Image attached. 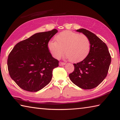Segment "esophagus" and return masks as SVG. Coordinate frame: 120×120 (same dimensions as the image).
<instances>
[{
	"label": "esophagus",
	"mask_w": 120,
	"mask_h": 120,
	"mask_svg": "<svg viewBox=\"0 0 120 120\" xmlns=\"http://www.w3.org/2000/svg\"><path fill=\"white\" fill-rule=\"evenodd\" d=\"M66 64V63L64 62H59V65L60 66H64V65Z\"/></svg>",
	"instance_id": "1"
}]
</instances>
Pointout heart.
<instances>
[{
    "instance_id": "1",
    "label": "heart",
    "mask_w": 120,
    "mask_h": 120,
    "mask_svg": "<svg viewBox=\"0 0 120 120\" xmlns=\"http://www.w3.org/2000/svg\"><path fill=\"white\" fill-rule=\"evenodd\" d=\"M54 39L55 41L49 43L48 48L56 59L61 58L65 52L71 62H78L84 60L90 52V41L84 34L64 31L59 33Z\"/></svg>"
}]
</instances>
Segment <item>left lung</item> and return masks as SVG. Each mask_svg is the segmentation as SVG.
<instances>
[{"label": "left lung", "mask_w": 120, "mask_h": 120, "mask_svg": "<svg viewBox=\"0 0 120 120\" xmlns=\"http://www.w3.org/2000/svg\"><path fill=\"white\" fill-rule=\"evenodd\" d=\"M89 38L90 49L88 55L81 62L74 64L75 69L69 75L74 84L84 89L96 87L104 80L108 73L111 56L103 41L84 28L77 30Z\"/></svg>", "instance_id": "1"}]
</instances>
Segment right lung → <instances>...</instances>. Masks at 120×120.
Here are the masks:
<instances>
[{
    "label": "right lung",
    "instance_id": "right-lung-1",
    "mask_svg": "<svg viewBox=\"0 0 120 120\" xmlns=\"http://www.w3.org/2000/svg\"><path fill=\"white\" fill-rule=\"evenodd\" d=\"M58 30L40 32L16 44L8 55L9 74L20 88L35 92L46 86L52 79V71L59 61L48 48L51 38Z\"/></svg>",
    "mask_w": 120,
    "mask_h": 120
}]
</instances>
